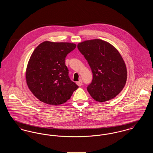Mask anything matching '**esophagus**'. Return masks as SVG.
<instances>
[{"instance_id":"34e87169","label":"esophagus","mask_w":153,"mask_h":153,"mask_svg":"<svg viewBox=\"0 0 153 153\" xmlns=\"http://www.w3.org/2000/svg\"><path fill=\"white\" fill-rule=\"evenodd\" d=\"M76 84H77V85H78V86H81L82 85V80H80L79 81H77V82H76Z\"/></svg>"}]
</instances>
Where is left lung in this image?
<instances>
[{
    "label": "left lung",
    "instance_id": "1",
    "mask_svg": "<svg viewBox=\"0 0 153 153\" xmlns=\"http://www.w3.org/2000/svg\"><path fill=\"white\" fill-rule=\"evenodd\" d=\"M87 60L93 79L87 91L96 101L104 102L115 97L126 83L127 68L119 52L108 42L99 39L77 45Z\"/></svg>",
    "mask_w": 153,
    "mask_h": 153
}]
</instances>
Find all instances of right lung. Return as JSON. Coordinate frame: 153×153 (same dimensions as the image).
I'll list each match as a JSON object with an SVG mask.
<instances>
[{"label":"right lung","instance_id":"obj_1","mask_svg":"<svg viewBox=\"0 0 153 153\" xmlns=\"http://www.w3.org/2000/svg\"><path fill=\"white\" fill-rule=\"evenodd\" d=\"M76 47L73 43L45 41L33 52L26 79L30 91L40 101L60 105L67 102L79 88L70 79L65 63L67 54Z\"/></svg>","mask_w":153,"mask_h":153}]
</instances>
